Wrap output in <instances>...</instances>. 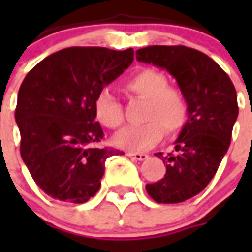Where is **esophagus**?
<instances>
[{"label": "esophagus", "mask_w": 252, "mask_h": 252, "mask_svg": "<svg viewBox=\"0 0 252 252\" xmlns=\"http://www.w3.org/2000/svg\"><path fill=\"white\" fill-rule=\"evenodd\" d=\"M126 155H128V157H131L132 159H135V160H144V159L148 158L147 154H143V153H128Z\"/></svg>", "instance_id": "esophagus-1"}]
</instances>
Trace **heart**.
Returning <instances> with one entry per match:
<instances>
[{
    "mask_svg": "<svg viewBox=\"0 0 252 252\" xmlns=\"http://www.w3.org/2000/svg\"><path fill=\"white\" fill-rule=\"evenodd\" d=\"M126 89L135 97L146 99L140 126H128L115 136V144L131 151L154 147L166 135H174L185 126L189 105L185 93L178 86L169 85L164 72L143 68L126 81ZM94 110L98 121L109 129H119L124 123L123 105L109 90L99 92Z\"/></svg>",
    "mask_w": 252,
    "mask_h": 252,
    "instance_id": "b5f03b06",
    "label": "heart"
}]
</instances>
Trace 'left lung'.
<instances>
[{
	"mask_svg": "<svg viewBox=\"0 0 252 252\" xmlns=\"http://www.w3.org/2000/svg\"><path fill=\"white\" fill-rule=\"evenodd\" d=\"M136 59L167 70L188 99L189 119L175 140V153L157 154L166 174L146 185L159 204L184 202L205 189L227 154L239 115L236 90L227 72L194 48L150 46L137 50Z\"/></svg>",
	"mask_w": 252,
	"mask_h": 252,
	"instance_id": "1",
	"label": "left lung"
}]
</instances>
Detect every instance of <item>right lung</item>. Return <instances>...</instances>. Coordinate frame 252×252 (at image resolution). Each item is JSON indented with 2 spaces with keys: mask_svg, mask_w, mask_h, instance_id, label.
<instances>
[{
  "mask_svg": "<svg viewBox=\"0 0 252 252\" xmlns=\"http://www.w3.org/2000/svg\"><path fill=\"white\" fill-rule=\"evenodd\" d=\"M133 50L70 47L31 70L17 95L20 154L46 194L83 204L98 191L105 160L123 154L101 148L104 131L94 102L102 89L131 66Z\"/></svg>",
  "mask_w": 252,
  "mask_h": 252,
  "instance_id": "obj_1",
  "label": "right lung"
}]
</instances>
